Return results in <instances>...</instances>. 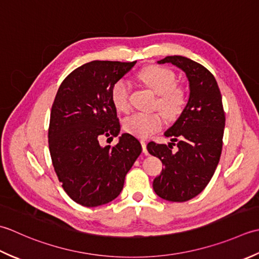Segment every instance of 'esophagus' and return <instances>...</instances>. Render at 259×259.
<instances>
[{"label":"esophagus","mask_w":259,"mask_h":259,"mask_svg":"<svg viewBox=\"0 0 259 259\" xmlns=\"http://www.w3.org/2000/svg\"><path fill=\"white\" fill-rule=\"evenodd\" d=\"M141 144H142V150H143V152L145 153V154H147V149H146V142H145V141H141Z\"/></svg>","instance_id":"1"}]
</instances>
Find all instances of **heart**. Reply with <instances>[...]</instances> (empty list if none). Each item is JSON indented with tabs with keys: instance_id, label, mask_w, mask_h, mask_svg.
Instances as JSON below:
<instances>
[{
	"instance_id": "heart-1",
	"label": "heart",
	"mask_w": 259,
	"mask_h": 259,
	"mask_svg": "<svg viewBox=\"0 0 259 259\" xmlns=\"http://www.w3.org/2000/svg\"><path fill=\"white\" fill-rule=\"evenodd\" d=\"M145 85L157 95L155 105L167 117L174 118L182 112L187 102V96L181 87L176 85V75L164 67L150 66L139 75ZM130 82L119 79L114 83L110 97L118 112L130 110ZM164 124V117L160 112L135 113L124 119V130L127 133L146 139L154 132L159 131Z\"/></svg>"
}]
</instances>
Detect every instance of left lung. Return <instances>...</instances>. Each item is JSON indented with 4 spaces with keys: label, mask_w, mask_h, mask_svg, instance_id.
<instances>
[{
    "label": "left lung",
    "mask_w": 259,
    "mask_h": 259,
    "mask_svg": "<svg viewBox=\"0 0 259 259\" xmlns=\"http://www.w3.org/2000/svg\"><path fill=\"white\" fill-rule=\"evenodd\" d=\"M157 63H171L186 73L190 94L181 115L164 133L171 143L147 144L150 154L164 165L153 189L167 201L184 202L202 192L217 168L226 122L223 97L212 73L200 63L182 56H168Z\"/></svg>",
    "instance_id": "8db88e82"
}]
</instances>
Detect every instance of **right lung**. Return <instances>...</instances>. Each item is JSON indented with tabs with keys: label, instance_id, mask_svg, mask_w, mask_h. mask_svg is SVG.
Segmentation results:
<instances>
[{
	"label": "right lung",
	"instance_id": "right-lung-1",
	"mask_svg": "<svg viewBox=\"0 0 259 259\" xmlns=\"http://www.w3.org/2000/svg\"><path fill=\"white\" fill-rule=\"evenodd\" d=\"M133 62L91 61L69 73L58 89L50 114L49 150L66 193L83 207L113 201L141 154L128 133L118 143L102 146V136H118L120 124L110 92L135 66Z\"/></svg>",
	"mask_w": 259,
	"mask_h": 259
}]
</instances>
